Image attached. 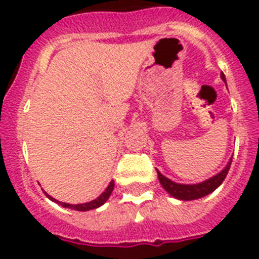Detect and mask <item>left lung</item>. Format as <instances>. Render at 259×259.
I'll list each match as a JSON object with an SVG mask.
<instances>
[{
	"label": "left lung",
	"mask_w": 259,
	"mask_h": 259,
	"mask_svg": "<svg viewBox=\"0 0 259 259\" xmlns=\"http://www.w3.org/2000/svg\"><path fill=\"white\" fill-rule=\"evenodd\" d=\"M221 78L225 80V75L224 74H221ZM230 164H232V159H230L229 164L225 166V169L221 170L219 175H215L214 177H211V179L204 181V183L194 184V185H184V184L173 183L169 179H166L165 176H163L159 170H157V175H159L160 184L163 185L164 189L170 196L179 198V200H184V201H189V200H196V198L204 197L206 194L211 193L214 189H217L222 184V181L225 180L226 175L229 172Z\"/></svg>",
	"instance_id": "left-lung-1"
}]
</instances>
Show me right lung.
I'll return each mask as SVG.
<instances>
[{
	"mask_svg": "<svg viewBox=\"0 0 259 259\" xmlns=\"http://www.w3.org/2000/svg\"><path fill=\"white\" fill-rule=\"evenodd\" d=\"M114 185H115V183H114V181H111V183H110V185H108V187H107V189H106V191H104L103 193L100 194L99 197L96 198V200H94V201H91V202H87V204L70 205V204H66V202L57 201V200H55V198L50 197V196H49V194H46V196H48V197L50 198L51 201L57 202V204H61L62 206H63V208H70V209H74V210H82V211H84V210H91V209L99 208L100 205H103L104 202H106L107 200H108V197H110V196H111V193H112V191H114Z\"/></svg>",
	"mask_w": 259,
	"mask_h": 259,
	"instance_id": "add662e5",
	"label": "right lung"
}]
</instances>
